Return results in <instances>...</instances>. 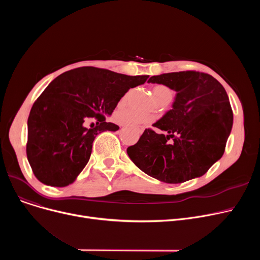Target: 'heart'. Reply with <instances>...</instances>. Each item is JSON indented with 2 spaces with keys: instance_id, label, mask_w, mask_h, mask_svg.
<instances>
[{
  "instance_id": "obj_1",
  "label": "heart",
  "mask_w": 260,
  "mask_h": 260,
  "mask_svg": "<svg viewBox=\"0 0 260 260\" xmlns=\"http://www.w3.org/2000/svg\"><path fill=\"white\" fill-rule=\"evenodd\" d=\"M153 94L156 99V101L161 100L166 97H169V95L173 94V91L165 86V85H156L153 88ZM128 93L123 95V98L121 99L120 103H124L127 100ZM115 119L119 123V124L126 126V127H132L136 131H141V127L145 124V123L152 121L153 117L142 114L139 112L133 111V109H127V108H119L118 111L115 113Z\"/></svg>"
}]
</instances>
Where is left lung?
<instances>
[{
	"label": "left lung",
	"mask_w": 260,
	"mask_h": 260,
	"mask_svg": "<svg viewBox=\"0 0 260 260\" xmlns=\"http://www.w3.org/2000/svg\"><path fill=\"white\" fill-rule=\"evenodd\" d=\"M148 83L176 91L173 108L127 147L142 172L166 183L198 178L219 160L233 125V112L223 86L199 72L153 76ZM171 141L170 142L169 140Z\"/></svg>",
	"instance_id": "8db88e82"
}]
</instances>
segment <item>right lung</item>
I'll list each match as a JSON object with an SVG mask.
<instances>
[{
  "mask_svg": "<svg viewBox=\"0 0 260 260\" xmlns=\"http://www.w3.org/2000/svg\"><path fill=\"white\" fill-rule=\"evenodd\" d=\"M148 76L79 67L57 77L34 103L27 121L26 154L37 179L50 186L73 183L87 165L92 142L119 126L106 122L120 99ZM98 120L92 129L88 119Z\"/></svg>",
  "mask_w": 260,
  "mask_h": 260,
  "instance_id": "add662e5",
  "label": "right lung"
}]
</instances>
